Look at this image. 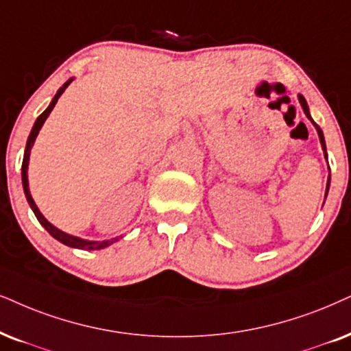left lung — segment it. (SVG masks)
Here are the masks:
<instances>
[{"mask_svg":"<svg viewBox=\"0 0 351 351\" xmlns=\"http://www.w3.org/2000/svg\"><path fill=\"white\" fill-rule=\"evenodd\" d=\"M298 100H300V104H301V106H303V112H304V114L306 117H308L309 119H311V123L314 124V126H316V130H317V134H319V141H321V145H322V150H324V157L327 158V150H326V141H324V134H322V130L321 128L317 126L316 123L313 121V118H311V114H309V108H308V104H306V100H304V97L303 95H298ZM329 184H330V176H329V181H327V188H326V196H327V191H329Z\"/></svg>","mask_w":351,"mask_h":351,"instance_id":"obj_1","label":"left lung"}]
</instances>
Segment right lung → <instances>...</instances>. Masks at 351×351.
I'll use <instances>...</instances> for the list:
<instances>
[{
    "label": "right lung",
    "mask_w": 351,
    "mask_h": 351,
    "mask_svg": "<svg viewBox=\"0 0 351 351\" xmlns=\"http://www.w3.org/2000/svg\"><path fill=\"white\" fill-rule=\"evenodd\" d=\"M73 82V77L68 79L63 86L58 88L56 95L53 97L51 104L48 105V108L43 112L40 117L37 118V121H35L32 131H30L29 134V139H27V144H25V152H24V160H22V186H24V193H25V197H27V202L30 208L34 210L35 217H37V220L42 223V227H45V230L48 233L51 234L53 238L58 239L60 243H63V245L69 246V247H77V250H84V251H95V250H104V247L113 245L114 241H118V238H112V239H105V241H88V239H82V238H77V237H73V234H68L64 232H61V230H58L55 225H51L50 221H48L45 217L42 215V212L38 210V207L35 206L32 196H30V191H29V180H27V167H29V157H30V149H32V145L35 143V137H37L40 128L43 126V123H45V119L48 118V114L51 113V110L55 108L58 99H60L61 94L66 90V87L69 86V84Z\"/></svg>",
    "instance_id": "add662e5"
}]
</instances>
